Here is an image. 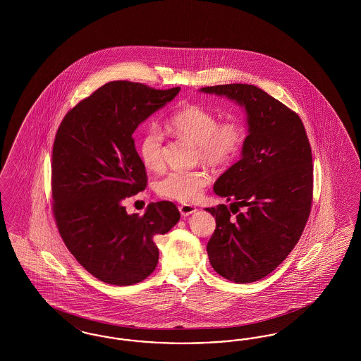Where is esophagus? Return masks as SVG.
Returning <instances> with one entry per match:
<instances>
[{"label": "esophagus", "instance_id": "1", "mask_svg": "<svg viewBox=\"0 0 361 361\" xmlns=\"http://www.w3.org/2000/svg\"><path fill=\"white\" fill-rule=\"evenodd\" d=\"M178 209L183 216H189L190 214H193L196 211V207L190 206V204H181V206H178Z\"/></svg>", "mask_w": 361, "mask_h": 361}]
</instances>
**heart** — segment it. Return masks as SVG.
Instances as JSON below:
<instances>
[{
    "mask_svg": "<svg viewBox=\"0 0 361 361\" xmlns=\"http://www.w3.org/2000/svg\"><path fill=\"white\" fill-rule=\"evenodd\" d=\"M168 128L177 137H187L197 145L199 158L208 165H224L240 154L246 142L243 124L234 119L219 121L218 116L202 105L189 104L174 112ZM139 157L150 171L164 168V134L157 126H149L139 140ZM209 183L206 171H172L158 183L159 196L192 203L197 200Z\"/></svg>",
    "mask_w": 361,
    "mask_h": 361,
    "instance_id": "b5f03b06",
    "label": "heart"
}]
</instances>
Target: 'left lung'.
<instances>
[{
	"label": "left lung",
	"instance_id": "obj_1",
	"mask_svg": "<svg viewBox=\"0 0 361 361\" xmlns=\"http://www.w3.org/2000/svg\"><path fill=\"white\" fill-rule=\"evenodd\" d=\"M245 106L249 135L242 158L216 180L231 202L206 208L216 228L207 253L216 274L234 283L269 275L287 258L307 224L312 203V157L299 115L257 86H206ZM244 211L240 212V208Z\"/></svg>",
	"mask_w": 361,
	"mask_h": 361
}]
</instances>
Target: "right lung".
Instances as JSON below:
<instances>
[{"instance_id": "add662e5", "label": "right lung", "mask_w": 361, "mask_h": 361, "mask_svg": "<svg viewBox=\"0 0 361 361\" xmlns=\"http://www.w3.org/2000/svg\"><path fill=\"white\" fill-rule=\"evenodd\" d=\"M180 87L112 81L73 106L61 123L51 162L52 214L70 253L106 284L133 286L158 264L157 235L180 219L172 202L152 203L143 215L123 200L147 185L133 134Z\"/></svg>"}]
</instances>
